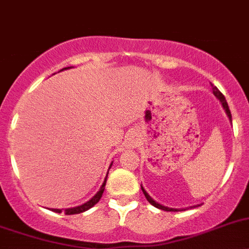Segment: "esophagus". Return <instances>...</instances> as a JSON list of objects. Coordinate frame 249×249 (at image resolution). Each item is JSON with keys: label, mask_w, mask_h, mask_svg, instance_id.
I'll use <instances>...</instances> for the list:
<instances>
[{"label": "esophagus", "mask_w": 249, "mask_h": 249, "mask_svg": "<svg viewBox=\"0 0 249 249\" xmlns=\"http://www.w3.org/2000/svg\"><path fill=\"white\" fill-rule=\"evenodd\" d=\"M136 141H137V136L136 134H131V137H129V145H132V144L133 143H136Z\"/></svg>", "instance_id": "1"}]
</instances>
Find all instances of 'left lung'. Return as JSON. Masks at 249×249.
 Returning a JSON list of instances; mask_svg holds the SVG:
<instances>
[{
	"label": "left lung",
	"instance_id": "left-lung-1",
	"mask_svg": "<svg viewBox=\"0 0 249 249\" xmlns=\"http://www.w3.org/2000/svg\"><path fill=\"white\" fill-rule=\"evenodd\" d=\"M212 87H213V84H212ZM213 93H214V95L216 96V99L220 101V104H221L222 107H224V110H225V112H226L227 117H229L230 122H232V116H231V112H230L229 105H227V101H226V99H225V96L220 93L219 89H217L216 87H213ZM141 187H142V191H143L144 196H145L146 200H148L151 205H154L155 208H158V209L165 210V212H182V210H186V209H176V208H169V207H165V205H162V204H159L158 202H155V200H154L153 198L149 196L148 192L143 188V186H141ZM194 207H197V205H194ZM189 208H192V207H189Z\"/></svg>",
	"mask_w": 249,
	"mask_h": 249
}]
</instances>
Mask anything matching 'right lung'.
Returning a JSON list of instances; mask_svg holds the SVG:
<instances>
[{
	"label": "right lung",
	"instance_id": "add662e5",
	"mask_svg": "<svg viewBox=\"0 0 249 249\" xmlns=\"http://www.w3.org/2000/svg\"><path fill=\"white\" fill-rule=\"evenodd\" d=\"M70 68L71 67H66V68H62V70H61V71L70 70ZM61 71H60V72H61ZM112 164H113V161L110 164V167H108V170L111 169ZM107 174H108V171H107ZM106 178H107V175H106V177H105V179H104L103 184H101L100 189H99V191L96 192L95 196H94V197L91 198V199L88 200V202H85L84 204L78 205V207H74V208H67V209H65V210H63V209H52V212L58 213V214H60V213H62V212H65L66 215H73V214H80V213H84V212H87V210H89V209H90V208H93L94 205H95L96 203L99 202V200L101 199V197H103L104 189H105V184H106Z\"/></svg>",
	"mask_w": 249,
	"mask_h": 249
}]
</instances>
